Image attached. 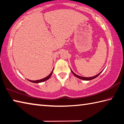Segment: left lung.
I'll return each mask as SVG.
<instances>
[{
	"instance_id": "left-lung-1",
	"label": "left lung",
	"mask_w": 124,
	"mask_h": 124,
	"mask_svg": "<svg viewBox=\"0 0 124 124\" xmlns=\"http://www.w3.org/2000/svg\"><path fill=\"white\" fill-rule=\"evenodd\" d=\"M71 72H72V73H73V74H74V76H76V77H77V78H78L80 79H82V80H92V79H94V78H96V77H97L99 75V74H100V73H101V72L102 71H101V72H100V73H99V74H98L97 75L95 76H93V77H81V76H79L77 75V74L74 73V72L72 71V70H71Z\"/></svg>"
}]
</instances>
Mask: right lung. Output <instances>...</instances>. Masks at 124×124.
<instances>
[{"mask_svg":"<svg viewBox=\"0 0 124 124\" xmlns=\"http://www.w3.org/2000/svg\"><path fill=\"white\" fill-rule=\"evenodd\" d=\"M53 70H52V71L51 72V73L50 74H49V75L47 77H46V78H43V79H40V80H34V81H33V80H29L30 81H31V82L34 83H39L43 82V81H46V80H48V79L50 78L51 75H52V74L53 73Z\"/></svg>","mask_w":124,"mask_h":124,"instance_id":"add662e5","label":"right lung"}]
</instances>
